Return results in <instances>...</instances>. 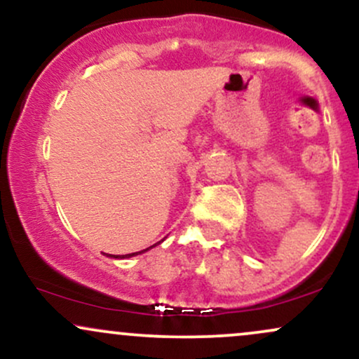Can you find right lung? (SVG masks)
Returning a JSON list of instances; mask_svg holds the SVG:
<instances>
[{"instance_id": "add662e5", "label": "right lung", "mask_w": 359, "mask_h": 359, "mask_svg": "<svg viewBox=\"0 0 359 359\" xmlns=\"http://www.w3.org/2000/svg\"><path fill=\"white\" fill-rule=\"evenodd\" d=\"M162 243V241H161ZM161 243H157V244H161ZM157 244H154V245H150V248H147V249H144V250H138V252H132V254H125V256H114V254H109V257H111V259H128V257H133V256H138V254H144V252H147V250H150L152 248H155V245Z\"/></svg>"}]
</instances>
